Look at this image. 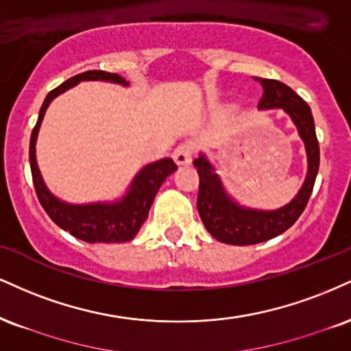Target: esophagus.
Here are the masks:
<instances>
[{
  "label": "esophagus",
  "instance_id": "1",
  "mask_svg": "<svg viewBox=\"0 0 351 351\" xmlns=\"http://www.w3.org/2000/svg\"><path fill=\"white\" fill-rule=\"evenodd\" d=\"M173 160H175L176 165L180 167H184V165H189L193 162V143L184 142L173 152Z\"/></svg>",
  "mask_w": 351,
  "mask_h": 351
}]
</instances>
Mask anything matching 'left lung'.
Segmentation results:
<instances>
[{
  "mask_svg": "<svg viewBox=\"0 0 351 351\" xmlns=\"http://www.w3.org/2000/svg\"><path fill=\"white\" fill-rule=\"evenodd\" d=\"M263 88L258 109H282L296 125L299 137L304 142L307 157V173L301 189L288 204L278 209L265 210L240 204L223 186L216 167L206 154H199L193 165L199 173L197 213L204 227L214 239L229 245H253L278 237L298 221L306 209L315 176L319 171V142L315 135L314 117L311 108L288 84L276 80L255 78Z\"/></svg>",
  "mask_w": 351,
  "mask_h": 351,
  "instance_id": "8db88e82",
  "label": "left lung"
}]
</instances>
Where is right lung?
<instances>
[{
    "instance_id": "obj_1",
    "label": "right lung",
    "mask_w": 351,
    "mask_h": 351,
    "mask_svg": "<svg viewBox=\"0 0 351 351\" xmlns=\"http://www.w3.org/2000/svg\"><path fill=\"white\" fill-rule=\"evenodd\" d=\"M80 82H106L129 86L128 80L122 78L121 75L108 73L103 70H91L69 78L60 86L49 93L39 111V119H37L36 128L32 130L31 145H29V162H31L34 188H36L37 197H39L42 208L49 214V217L60 229L70 232L73 237L88 243L130 242L141 230L142 223L149 217V210L154 204L155 194L158 193L163 181L178 167L171 158H162L145 165L130 181L124 196L114 201L73 204V202H66L55 196L45 184L39 165H37V135H39L42 119H44L49 104L62 93L77 86Z\"/></svg>"
}]
</instances>
